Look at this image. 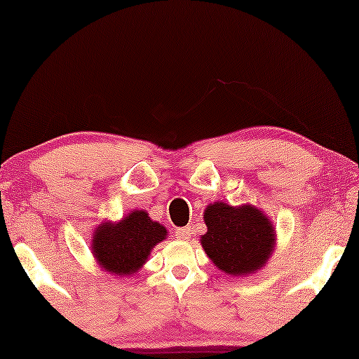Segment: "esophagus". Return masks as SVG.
Listing matches in <instances>:
<instances>
[{"instance_id":"1","label":"esophagus","mask_w":359,"mask_h":359,"mask_svg":"<svg viewBox=\"0 0 359 359\" xmlns=\"http://www.w3.org/2000/svg\"><path fill=\"white\" fill-rule=\"evenodd\" d=\"M176 238L178 240H183V242H189L191 237H193V233H191V227H183V229H178L176 230Z\"/></svg>"}]
</instances>
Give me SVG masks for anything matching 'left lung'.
Returning <instances> with one entry per match:
<instances>
[{
  "label": "left lung",
  "mask_w": 359,
  "mask_h": 359,
  "mask_svg": "<svg viewBox=\"0 0 359 359\" xmlns=\"http://www.w3.org/2000/svg\"><path fill=\"white\" fill-rule=\"evenodd\" d=\"M204 222L208 232L201 245L220 271L245 276L259 271L271 257L276 232L268 215L255 205L214 203L205 208Z\"/></svg>",
  "instance_id": "obj_1"
}]
</instances>
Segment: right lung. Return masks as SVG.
Here are the masks:
<instances>
[{"label": "right lung", "mask_w": 359, "mask_h": 359, "mask_svg": "<svg viewBox=\"0 0 359 359\" xmlns=\"http://www.w3.org/2000/svg\"><path fill=\"white\" fill-rule=\"evenodd\" d=\"M166 229L145 210H132L119 222H102L93 235L91 252L109 274L130 276L144 266L151 248L166 238Z\"/></svg>", "instance_id": "1"}]
</instances>
